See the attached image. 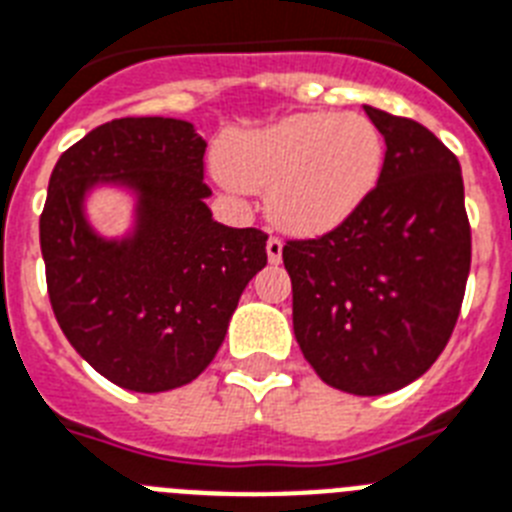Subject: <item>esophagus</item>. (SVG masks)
Returning <instances> with one entry per match:
<instances>
[{
    "label": "esophagus",
    "instance_id": "1",
    "mask_svg": "<svg viewBox=\"0 0 512 512\" xmlns=\"http://www.w3.org/2000/svg\"><path fill=\"white\" fill-rule=\"evenodd\" d=\"M283 257V242L278 236H270L268 239V260L270 263H281Z\"/></svg>",
    "mask_w": 512,
    "mask_h": 512
}]
</instances>
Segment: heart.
I'll return each instance as SVG.
<instances>
[{
    "label": "heart",
    "instance_id": "heart-1",
    "mask_svg": "<svg viewBox=\"0 0 512 512\" xmlns=\"http://www.w3.org/2000/svg\"><path fill=\"white\" fill-rule=\"evenodd\" d=\"M385 143L364 114H296L223 145L229 190H268V216L294 234H322L364 203L377 184Z\"/></svg>",
    "mask_w": 512,
    "mask_h": 512
}]
</instances>
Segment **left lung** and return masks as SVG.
<instances>
[{
	"instance_id": "8db88e82",
	"label": "left lung",
	"mask_w": 512,
	"mask_h": 512,
	"mask_svg": "<svg viewBox=\"0 0 512 512\" xmlns=\"http://www.w3.org/2000/svg\"><path fill=\"white\" fill-rule=\"evenodd\" d=\"M385 158L364 203L315 239H286L294 336L330 388L393 393L448 346L471 268L461 163L424 124L364 106Z\"/></svg>"
}]
</instances>
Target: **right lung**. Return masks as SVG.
Segmentation results:
<instances>
[{"label":"right lung","mask_w":512,"mask_h":512,"mask_svg":"<svg viewBox=\"0 0 512 512\" xmlns=\"http://www.w3.org/2000/svg\"><path fill=\"white\" fill-rule=\"evenodd\" d=\"M205 148L190 122L124 117L90 130L51 171L41 213L51 309L77 354L119 388L163 393L195 380L268 263L265 231L213 221ZM93 181L141 192L130 243H103L84 223Z\"/></svg>","instance_id":"obj_1"}]
</instances>
